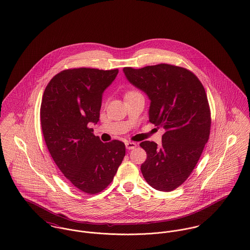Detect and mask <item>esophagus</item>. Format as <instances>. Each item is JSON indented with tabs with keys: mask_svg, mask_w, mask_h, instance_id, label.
Masks as SVG:
<instances>
[{
	"mask_svg": "<svg viewBox=\"0 0 250 250\" xmlns=\"http://www.w3.org/2000/svg\"><path fill=\"white\" fill-rule=\"evenodd\" d=\"M136 146H137V145H136V143H134V142H126V143H125V147H126L128 150L134 149Z\"/></svg>",
	"mask_w": 250,
	"mask_h": 250,
	"instance_id": "1",
	"label": "esophagus"
}]
</instances>
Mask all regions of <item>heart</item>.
<instances>
[{"label":"heart","instance_id":"obj_1","mask_svg":"<svg viewBox=\"0 0 250 250\" xmlns=\"http://www.w3.org/2000/svg\"><path fill=\"white\" fill-rule=\"evenodd\" d=\"M128 93H133V92H128ZM128 93H127V94H128Z\"/></svg>","mask_w":250,"mask_h":250}]
</instances>
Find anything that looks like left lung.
<instances>
[{
  "label": "left lung",
  "mask_w": 250,
  "mask_h": 250,
  "mask_svg": "<svg viewBox=\"0 0 250 250\" xmlns=\"http://www.w3.org/2000/svg\"><path fill=\"white\" fill-rule=\"evenodd\" d=\"M123 71L148 97V121L165 129L161 146L149 141L140 144L147 155L141 171L152 188L170 192L189 177L209 139L211 115L204 87L189 70L169 64Z\"/></svg>",
  "instance_id": "8db88e82"
}]
</instances>
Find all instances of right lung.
I'll list each match as a JSON object with an SVG mask.
<instances>
[{
  "instance_id": "right-lung-1",
  "label": "right lung",
  "mask_w": 250,
  "mask_h": 250,
  "mask_svg": "<svg viewBox=\"0 0 250 250\" xmlns=\"http://www.w3.org/2000/svg\"><path fill=\"white\" fill-rule=\"evenodd\" d=\"M118 73V69L64 70L43 94L40 120L47 147L64 176L86 194L104 190L125 155L123 142L103 143L89 127L99 122L103 94Z\"/></svg>"
}]
</instances>
